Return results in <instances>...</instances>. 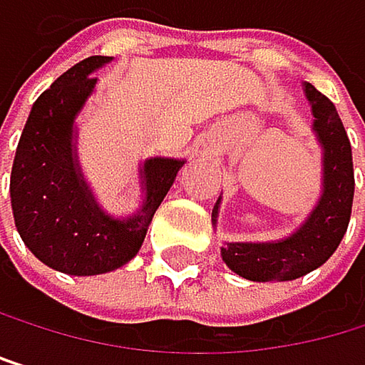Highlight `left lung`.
<instances>
[{
	"label": "left lung",
	"mask_w": 365,
	"mask_h": 365,
	"mask_svg": "<svg viewBox=\"0 0 365 365\" xmlns=\"http://www.w3.org/2000/svg\"><path fill=\"white\" fill-rule=\"evenodd\" d=\"M313 113V133L322 146V195L296 232L278 241L225 243L221 258L241 278L254 282H284L322 267L339 247L348 230L355 195L353 150L335 105L313 85L304 83ZM221 197L212 210L217 227Z\"/></svg>",
	"instance_id": "8db88e82"
}]
</instances>
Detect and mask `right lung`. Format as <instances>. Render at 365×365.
I'll use <instances>...</instances> for the list:
<instances>
[{
	"label": "right lung",
	"instance_id": "1",
	"mask_svg": "<svg viewBox=\"0 0 365 365\" xmlns=\"http://www.w3.org/2000/svg\"><path fill=\"white\" fill-rule=\"evenodd\" d=\"M113 56H89L58 76L30 109L10 173V203L26 247L69 276H98L127 264L186 160L140 164L142 203L129 217L105 212L78 162L76 118L93 93L91 76Z\"/></svg>",
	"mask_w": 365,
	"mask_h": 365
}]
</instances>
